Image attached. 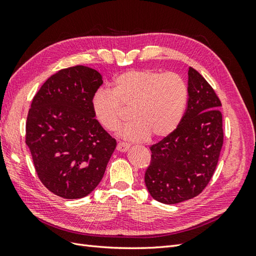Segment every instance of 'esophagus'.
Here are the masks:
<instances>
[{"mask_svg":"<svg viewBox=\"0 0 256 256\" xmlns=\"http://www.w3.org/2000/svg\"><path fill=\"white\" fill-rule=\"evenodd\" d=\"M130 148V145L126 143H118L116 145V150L118 152H121V153H124V152H126Z\"/></svg>","mask_w":256,"mask_h":256,"instance_id":"34e87169","label":"esophagus"}]
</instances>
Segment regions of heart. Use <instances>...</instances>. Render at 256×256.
<instances>
[{
	"mask_svg": "<svg viewBox=\"0 0 256 256\" xmlns=\"http://www.w3.org/2000/svg\"><path fill=\"white\" fill-rule=\"evenodd\" d=\"M187 98V86L178 74L132 70L118 76L111 91H98L92 99V110L103 128L116 132L125 116L124 108H130L134 120L125 125L120 135L126 140L140 142L150 134L160 138L175 131L182 118Z\"/></svg>",
	"mask_w": 256,
	"mask_h": 256,
	"instance_id": "b5f03b06",
	"label": "heart"
}]
</instances>
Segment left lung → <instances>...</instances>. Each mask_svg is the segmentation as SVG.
I'll use <instances>...</instances> for the list:
<instances>
[{
	"instance_id": "1",
	"label": "left lung",
	"mask_w": 256,
	"mask_h": 256,
	"mask_svg": "<svg viewBox=\"0 0 256 256\" xmlns=\"http://www.w3.org/2000/svg\"><path fill=\"white\" fill-rule=\"evenodd\" d=\"M221 101L197 70H188L187 108L177 128L150 146L145 184L162 204L198 196L209 184L224 144Z\"/></svg>"
}]
</instances>
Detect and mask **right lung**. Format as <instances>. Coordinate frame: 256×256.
Returning <instances> with one entry per match:
<instances>
[{
    "label": "right lung",
    "mask_w": 256,
    "mask_h": 256,
    "mask_svg": "<svg viewBox=\"0 0 256 256\" xmlns=\"http://www.w3.org/2000/svg\"><path fill=\"white\" fill-rule=\"evenodd\" d=\"M102 84L96 70L69 67L48 78L32 101L25 142L40 180L62 198L88 196L116 148L92 110Z\"/></svg>",
    "instance_id": "1"
}]
</instances>
